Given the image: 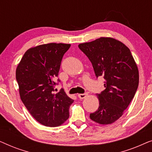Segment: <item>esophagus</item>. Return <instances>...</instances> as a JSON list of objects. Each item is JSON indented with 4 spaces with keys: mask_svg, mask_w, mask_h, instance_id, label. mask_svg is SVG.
<instances>
[{
    "mask_svg": "<svg viewBox=\"0 0 152 152\" xmlns=\"http://www.w3.org/2000/svg\"><path fill=\"white\" fill-rule=\"evenodd\" d=\"M87 96H88V94H86V93H84V94H79L78 95V97L80 99H83L86 98Z\"/></svg>",
    "mask_w": 152,
    "mask_h": 152,
    "instance_id": "34e87169",
    "label": "esophagus"
}]
</instances>
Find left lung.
Returning a JSON list of instances; mask_svg holds the SVG:
<instances>
[{"label": "left lung", "instance_id": "1", "mask_svg": "<svg viewBox=\"0 0 152 152\" xmlns=\"http://www.w3.org/2000/svg\"><path fill=\"white\" fill-rule=\"evenodd\" d=\"M78 47L92 63L97 77L105 80V90L97 94L99 108L90 118L100 124L113 123L123 115L138 88L136 61L129 48L111 37H100Z\"/></svg>", "mask_w": 152, "mask_h": 152}]
</instances>
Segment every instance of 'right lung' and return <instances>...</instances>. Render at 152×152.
Listing matches in <instances>:
<instances>
[{
	"mask_svg": "<svg viewBox=\"0 0 152 152\" xmlns=\"http://www.w3.org/2000/svg\"><path fill=\"white\" fill-rule=\"evenodd\" d=\"M70 47L50 43L30 48L16 68L20 99L32 117L44 126H60L69 118L74 100L64 90L54 93V88L62 57Z\"/></svg>",
	"mask_w": 152,
	"mask_h": 152,
	"instance_id": "1",
	"label": "right lung"
}]
</instances>
